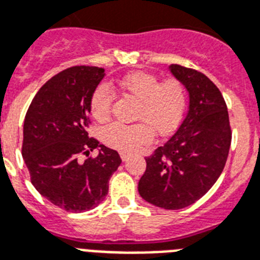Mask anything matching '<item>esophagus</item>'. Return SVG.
<instances>
[{
  "label": "esophagus",
  "instance_id": "1",
  "mask_svg": "<svg viewBox=\"0 0 260 260\" xmlns=\"http://www.w3.org/2000/svg\"><path fill=\"white\" fill-rule=\"evenodd\" d=\"M121 159L123 161H127L128 160V157H130V154H127V152H121Z\"/></svg>",
  "mask_w": 260,
  "mask_h": 260
}]
</instances>
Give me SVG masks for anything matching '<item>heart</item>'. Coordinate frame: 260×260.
<instances>
[{
    "instance_id": "obj_1",
    "label": "heart",
    "mask_w": 260,
    "mask_h": 260,
    "mask_svg": "<svg viewBox=\"0 0 260 260\" xmlns=\"http://www.w3.org/2000/svg\"><path fill=\"white\" fill-rule=\"evenodd\" d=\"M121 89L139 100L137 119L141 122L125 125L119 122L109 123L101 130V138L109 147L122 152H134L155 139V130L160 135L174 133L184 119L188 106L187 88L177 79L160 81L155 75L135 72L127 75L119 83ZM114 92L103 83L93 90L89 101L90 114L104 122L112 113Z\"/></svg>"
}]
</instances>
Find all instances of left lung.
Returning <instances> with one entry per match:
<instances>
[{
	"instance_id": "1",
	"label": "left lung",
	"mask_w": 260,
	"mask_h": 260,
	"mask_svg": "<svg viewBox=\"0 0 260 260\" xmlns=\"http://www.w3.org/2000/svg\"><path fill=\"white\" fill-rule=\"evenodd\" d=\"M170 68L189 92V110L174 137L146 156L138 190L147 203L175 210L196 203L216 183L229 155L232 127L212 80L179 64Z\"/></svg>"
}]
</instances>
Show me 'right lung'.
I'll list each match as a JSON object with an SVG mask.
<instances>
[{"label":"right lung","instance_id":"obj_1","mask_svg":"<svg viewBox=\"0 0 260 260\" xmlns=\"http://www.w3.org/2000/svg\"><path fill=\"white\" fill-rule=\"evenodd\" d=\"M104 71L89 66L61 71L38 90L24 117L22 156L31 183L67 212H85L104 201L122 161L115 150L88 135L90 96ZM97 147L99 155L89 157ZM80 154L87 156L84 164Z\"/></svg>","mask_w":260,"mask_h":260}]
</instances>
